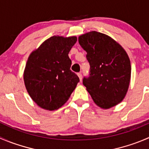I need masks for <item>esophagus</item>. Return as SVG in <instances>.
Masks as SVG:
<instances>
[{
  "mask_svg": "<svg viewBox=\"0 0 149 149\" xmlns=\"http://www.w3.org/2000/svg\"><path fill=\"white\" fill-rule=\"evenodd\" d=\"M77 75H78V76H79V79H80V81H81V80H82V74L81 73H78Z\"/></svg>",
  "mask_w": 149,
  "mask_h": 149,
  "instance_id": "1",
  "label": "esophagus"
}]
</instances>
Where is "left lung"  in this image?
<instances>
[{
  "instance_id": "obj_1",
  "label": "left lung",
  "mask_w": 149,
  "mask_h": 149,
  "mask_svg": "<svg viewBox=\"0 0 149 149\" xmlns=\"http://www.w3.org/2000/svg\"><path fill=\"white\" fill-rule=\"evenodd\" d=\"M90 65L83 84L97 105L113 107L125 98L131 77L130 60L120 44L110 36L92 31L79 37Z\"/></svg>"
}]
</instances>
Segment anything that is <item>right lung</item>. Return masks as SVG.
<instances>
[{
	"label": "right lung",
	"instance_id": "right-lung-1",
	"mask_svg": "<svg viewBox=\"0 0 149 149\" xmlns=\"http://www.w3.org/2000/svg\"><path fill=\"white\" fill-rule=\"evenodd\" d=\"M77 41L76 36H54L29 56L24 81L29 95L44 109L54 111L64 105L79 82L70 70L68 54Z\"/></svg>",
	"mask_w": 149,
	"mask_h": 149
}]
</instances>
